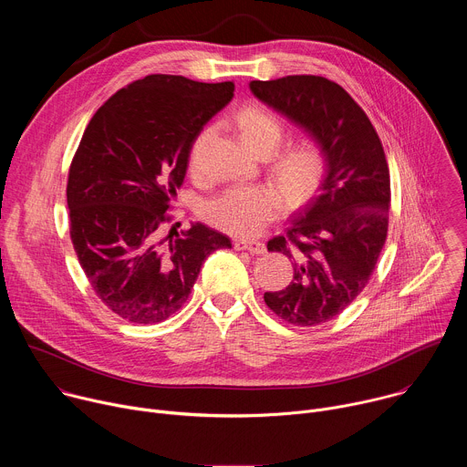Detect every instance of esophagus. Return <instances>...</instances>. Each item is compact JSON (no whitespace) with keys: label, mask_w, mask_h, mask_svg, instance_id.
I'll return each instance as SVG.
<instances>
[{"label":"esophagus","mask_w":467,"mask_h":467,"mask_svg":"<svg viewBox=\"0 0 467 467\" xmlns=\"http://www.w3.org/2000/svg\"><path fill=\"white\" fill-rule=\"evenodd\" d=\"M234 247L240 251H249L253 254H262L265 251L264 242H258V240H236Z\"/></svg>","instance_id":"obj_1"}]
</instances>
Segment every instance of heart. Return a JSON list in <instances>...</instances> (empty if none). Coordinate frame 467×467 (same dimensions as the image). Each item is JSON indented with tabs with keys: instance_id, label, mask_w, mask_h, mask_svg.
Listing matches in <instances>:
<instances>
[{
	"instance_id": "b5f03b06",
	"label": "heart",
	"mask_w": 467,
	"mask_h": 467,
	"mask_svg": "<svg viewBox=\"0 0 467 467\" xmlns=\"http://www.w3.org/2000/svg\"><path fill=\"white\" fill-rule=\"evenodd\" d=\"M245 144L260 155L274 153L283 137V119L262 105H247L238 114ZM209 132H202L190 151L192 171L202 170V150ZM327 171V153L314 139L297 140L272 159V173L292 199L312 192ZM285 209L283 193L270 184H234L203 205L209 223L234 236H254L268 227Z\"/></svg>"
}]
</instances>
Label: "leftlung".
Returning a JSON list of instances; mask_svg holds the SVG:
<instances>
[{
  "instance_id": "8db88e82",
  "label": "left lung",
  "mask_w": 467,
  "mask_h": 467,
  "mask_svg": "<svg viewBox=\"0 0 467 467\" xmlns=\"http://www.w3.org/2000/svg\"><path fill=\"white\" fill-rule=\"evenodd\" d=\"M251 92L305 127L327 153L316 195L268 242L294 264L292 283L265 292L281 319L314 327L342 314L366 288L388 234L389 170L382 142L362 107L335 81L286 76L251 81Z\"/></svg>"
}]
</instances>
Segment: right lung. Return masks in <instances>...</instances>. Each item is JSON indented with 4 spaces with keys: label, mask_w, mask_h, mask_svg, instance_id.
I'll return each instance as SVG.
<instances>
[{
    "label": "right lung",
    "mask_w": 467,
    "mask_h": 467,
    "mask_svg": "<svg viewBox=\"0 0 467 467\" xmlns=\"http://www.w3.org/2000/svg\"><path fill=\"white\" fill-rule=\"evenodd\" d=\"M233 92V81L153 74L110 96L83 132L66 186L70 238L96 296L130 323L175 314L205 258L233 245L202 223L164 233L190 150Z\"/></svg>",
    "instance_id": "obj_1"
}]
</instances>
